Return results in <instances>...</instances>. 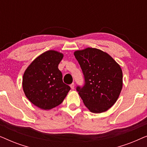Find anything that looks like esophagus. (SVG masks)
Returning <instances> with one entry per match:
<instances>
[{
  "mask_svg": "<svg viewBox=\"0 0 147 147\" xmlns=\"http://www.w3.org/2000/svg\"><path fill=\"white\" fill-rule=\"evenodd\" d=\"M70 87H71V88L72 90L74 89V87H75V84H74V83H72L71 85H70Z\"/></svg>",
  "mask_w": 147,
  "mask_h": 147,
  "instance_id": "34e87169",
  "label": "esophagus"
}]
</instances>
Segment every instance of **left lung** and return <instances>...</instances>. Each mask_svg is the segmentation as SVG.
<instances>
[{"label": "left lung", "mask_w": 147, "mask_h": 147, "mask_svg": "<svg viewBox=\"0 0 147 147\" xmlns=\"http://www.w3.org/2000/svg\"><path fill=\"white\" fill-rule=\"evenodd\" d=\"M74 55L85 78L77 91L88 110L102 113L112 107L122 88V71L119 64L106 52L96 48L77 50Z\"/></svg>", "instance_id": "8db88e82"}]
</instances>
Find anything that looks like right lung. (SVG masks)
I'll list each match as a JSON object with an SVG mask.
<instances>
[{"mask_svg":"<svg viewBox=\"0 0 147 147\" xmlns=\"http://www.w3.org/2000/svg\"><path fill=\"white\" fill-rule=\"evenodd\" d=\"M63 54L55 50L44 52L35 58L24 72L23 90L32 104L45 110L59 106L70 87L63 82L58 65Z\"/></svg>","mask_w":147,"mask_h":147,"instance_id":"1","label":"right lung"}]
</instances>
